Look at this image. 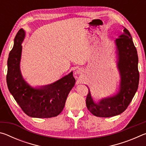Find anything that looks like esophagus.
Returning a JSON list of instances; mask_svg holds the SVG:
<instances>
[{
	"instance_id": "esophagus-1",
	"label": "esophagus",
	"mask_w": 146,
	"mask_h": 146,
	"mask_svg": "<svg viewBox=\"0 0 146 146\" xmlns=\"http://www.w3.org/2000/svg\"><path fill=\"white\" fill-rule=\"evenodd\" d=\"M76 72H77V73H82V70H81V69L80 68V69H78V70H76Z\"/></svg>"
}]
</instances>
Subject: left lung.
I'll return each instance as SVG.
<instances>
[{
  "instance_id": "8db88e82",
  "label": "left lung",
  "mask_w": 146,
  "mask_h": 146,
  "mask_svg": "<svg viewBox=\"0 0 146 146\" xmlns=\"http://www.w3.org/2000/svg\"><path fill=\"white\" fill-rule=\"evenodd\" d=\"M117 53V67L120 75V90L113 97L94 102L90 91L86 97V106L93 115L111 117L120 115L126 110L134 97L139 83L137 51L132 36L124 28L123 33L115 40Z\"/></svg>"
}]
</instances>
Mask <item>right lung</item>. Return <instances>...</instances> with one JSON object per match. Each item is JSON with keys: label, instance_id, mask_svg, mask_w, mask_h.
Here are the masks:
<instances>
[{"label": "right lung", "instance_id": "1", "mask_svg": "<svg viewBox=\"0 0 146 146\" xmlns=\"http://www.w3.org/2000/svg\"><path fill=\"white\" fill-rule=\"evenodd\" d=\"M25 31L21 29L14 39L13 47L8 59L7 85L9 92L27 115L34 118H51L63 110L66 100L75 84L71 71L51 84L33 88L27 83L21 72L22 46Z\"/></svg>", "mask_w": 146, "mask_h": 146}]
</instances>
